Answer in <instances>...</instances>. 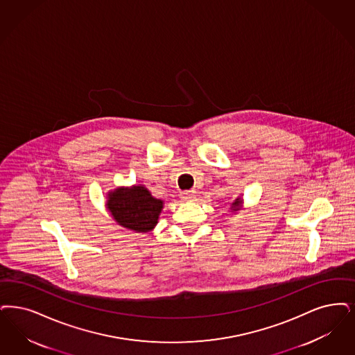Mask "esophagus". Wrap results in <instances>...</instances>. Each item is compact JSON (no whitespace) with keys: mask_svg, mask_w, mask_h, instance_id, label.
Wrapping results in <instances>:
<instances>
[{"mask_svg":"<svg viewBox=\"0 0 355 355\" xmlns=\"http://www.w3.org/2000/svg\"><path fill=\"white\" fill-rule=\"evenodd\" d=\"M181 198L184 199V200H193V199L196 198V191L194 190L182 191L181 193Z\"/></svg>","mask_w":355,"mask_h":355,"instance_id":"34e87169","label":"esophagus"}]
</instances>
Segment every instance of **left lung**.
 <instances>
[{
  "label": "left lung",
  "instance_id": "left-lung-1",
  "mask_svg": "<svg viewBox=\"0 0 355 355\" xmlns=\"http://www.w3.org/2000/svg\"><path fill=\"white\" fill-rule=\"evenodd\" d=\"M241 198L236 199V200L232 203V207H231V210H234V211H238V210H239V207H241Z\"/></svg>",
  "mask_w": 355,
  "mask_h": 355
}]
</instances>
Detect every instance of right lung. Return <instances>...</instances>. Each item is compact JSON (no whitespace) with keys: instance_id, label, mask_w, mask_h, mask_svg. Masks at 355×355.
<instances>
[{"instance_id":"right-lung-1","label":"right lung","mask_w":355,"mask_h":355,"mask_svg":"<svg viewBox=\"0 0 355 355\" xmlns=\"http://www.w3.org/2000/svg\"><path fill=\"white\" fill-rule=\"evenodd\" d=\"M108 198L107 207L114 220L137 232H146L155 227L162 210V200L153 198L144 186L116 189Z\"/></svg>"}]
</instances>
